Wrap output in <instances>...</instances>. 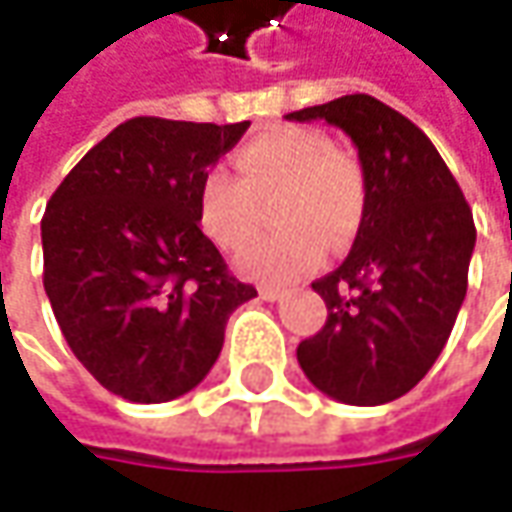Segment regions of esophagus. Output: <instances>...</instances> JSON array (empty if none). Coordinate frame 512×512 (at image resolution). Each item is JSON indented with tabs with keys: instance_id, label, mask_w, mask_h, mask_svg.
<instances>
[{
	"instance_id": "1",
	"label": "esophagus",
	"mask_w": 512,
	"mask_h": 512,
	"mask_svg": "<svg viewBox=\"0 0 512 512\" xmlns=\"http://www.w3.org/2000/svg\"><path fill=\"white\" fill-rule=\"evenodd\" d=\"M257 292H260V298L263 300L283 298V289H280V286H272V283H260V286H257Z\"/></svg>"
}]
</instances>
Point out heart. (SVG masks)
Here are the masks:
<instances>
[{
    "instance_id": "heart-1",
    "label": "heart",
    "mask_w": 512,
    "mask_h": 512,
    "mask_svg": "<svg viewBox=\"0 0 512 512\" xmlns=\"http://www.w3.org/2000/svg\"><path fill=\"white\" fill-rule=\"evenodd\" d=\"M234 171L212 166L197 189V214L203 232L226 252L240 249L257 226L255 197L280 186L272 209L278 232L252 240L240 269L257 278L292 280L312 272L329 243L344 246L358 232L367 206V180L361 163L315 128L278 125L234 154Z\"/></svg>"
}]
</instances>
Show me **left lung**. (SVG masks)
Segmentation results:
<instances>
[{
	"mask_svg": "<svg viewBox=\"0 0 512 512\" xmlns=\"http://www.w3.org/2000/svg\"><path fill=\"white\" fill-rule=\"evenodd\" d=\"M286 120L338 125L367 180L352 252L312 283L329 315L318 335L298 344V364L341 404H387L430 372L453 332L476 246L473 212L430 137L369 94Z\"/></svg>",
	"mask_w": 512,
	"mask_h": 512,
	"instance_id": "left-lung-1",
	"label": "left lung"
}]
</instances>
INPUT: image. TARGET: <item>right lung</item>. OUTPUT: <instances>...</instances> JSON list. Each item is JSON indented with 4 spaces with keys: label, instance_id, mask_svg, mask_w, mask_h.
<instances>
[{
    "label": "right lung",
    "instance_id": "add662e5",
    "mask_svg": "<svg viewBox=\"0 0 512 512\" xmlns=\"http://www.w3.org/2000/svg\"><path fill=\"white\" fill-rule=\"evenodd\" d=\"M249 123L134 117L51 194L42 283L102 387L134 404L186 395L214 367L226 321L257 295L200 229L197 189Z\"/></svg>",
    "mask_w": 512,
    "mask_h": 512
}]
</instances>
